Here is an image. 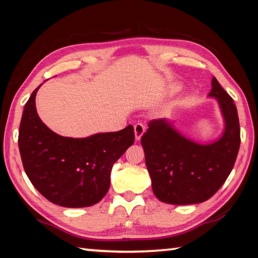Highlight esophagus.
Returning <instances> with one entry per match:
<instances>
[{
  "instance_id": "esophagus-1",
  "label": "esophagus",
  "mask_w": 258,
  "mask_h": 258,
  "mask_svg": "<svg viewBox=\"0 0 258 258\" xmlns=\"http://www.w3.org/2000/svg\"><path fill=\"white\" fill-rule=\"evenodd\" d=\"M145 131H146V127L143 124L138 123L134 125V134H135V140H137V141H139V140L141 139L143 133H145Z\"/></svg>"
}]
</instances>
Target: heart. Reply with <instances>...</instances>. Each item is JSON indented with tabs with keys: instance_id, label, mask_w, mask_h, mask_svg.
<instances>
[{
	"instance_id": "1",
	"label": "heart",
	"mask_w": 258,
	"mask_h": 258,
	"mask_svg": "<svg viewBox=\"0 0 258 258\" xmlns=\"http://www.w3.org/2000/svg\"><path fill=\"white\" fill-rule=\"evenodd\" d=\"M171 90H172V92H176V91L178 90V85H176V84H174V85H172V87H171Z\"/></svg>"
}]
</instances>
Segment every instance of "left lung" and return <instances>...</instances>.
Instances as JSON below:
<instances>
[{"mask_svg": "<svg viewBox=\"0 0 258 258\" xmlns=\"http://www.w3.org/2000/svg\"><path fill=\"white\" fill-rule=\"evenodd\" d=\"M209 97L216 98L225 121L217 141L199 145L183 137L165 118L149 121L141 145L152 191L160 202L191 205L206 202L224 184L240 147V125L233 99L215 77Z\"/></svg>", "mask_w": 258, "mask_h": 258, "instance_id": "1", "label": "left lung"}]
</instances>
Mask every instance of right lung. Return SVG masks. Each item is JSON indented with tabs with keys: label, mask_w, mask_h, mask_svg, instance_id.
I'll return each instance as SVG.
<instances>
[{
	"label": "right lung",
	"mask_w": 258,
	"mask_h": 258,
	"mask_svg": "<svg viewBox=\"0 0 258 258\" xmlns=\"http://www.w3.org/2000/svg\"><path fill=\"white\" fill-rule=\"evenodd\" d=\"M40 86L26 102L20 121L25 172L49 202L69 208L92 206L109 190L112 165L134 143L133 126L84 139L61 137L37 115L35 97Z\"/></svg>",
	"instance_id": "obj_1"
}]
</instances>
